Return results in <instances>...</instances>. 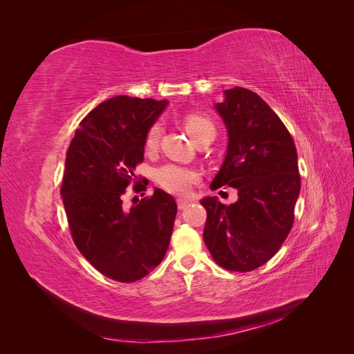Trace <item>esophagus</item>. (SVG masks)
<instances>
[{"label": "esophagus", "instance_id": "obj_1", "mask_svg": "<svg viewBox=\"0 0 354 354\" xmlns=\"http://www.w3.org/2000/svg\"><path fill=\"white\" fill-rule=\"evenodd\" d=\"M189 205H190V201L177 199V207H178V209H186Z\"/></svg>", "mask_w": 354, "mask_h": 354}]
</instances>
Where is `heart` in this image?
Masks as SVG:
<instances>
[{
	"instance_id": "obj_1",
	"label": "heart",
	"mask_w": 354,
	"mask_h": 354,
	"mask_svg": "<svg viewBox=\"0 0 354 354\" xmlns=\"http://www.w3.org/2000/svg\"><path fill=\"white\" fill-rule=\"evenodd\" d=\"M183 125L186 131L192 136V138L198 143L201 140H214L217 134V128L211 118L199 113H189L183 118ZM159 137H160V127L159 124H152L147 128L145 134V151L146 152H155L159 146ZM155 180L156 183L167 190L168 194H173L177 196H187L192 187L199 183L201 174L195 168H189L177 164H165L159 167L155 171Z\"/></svg>"
}]
</instances>
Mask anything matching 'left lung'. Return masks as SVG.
Returning a JSON list of instances; mask_svg holds the SVG:
<instances>
[{"mask_svg": "<svg viewBox=\"0 0 354 354\" xmlns=\"http://www.w3.org/2000/svg\"><path fill=\"white\" fill-rule=\"evenodd\" d=\"M216 109L227 127V155L211 189L236 187L239 199L224 205L203 198V241L214 261L230 272H251L281 250L294 224L301 187L297 149L288 128L259 94L224 91Z\"/></svg>", "mask_w": 354, "mask_h": 354, "instance_id": "left-lung-1", "label": "left lung"}]
</instances>
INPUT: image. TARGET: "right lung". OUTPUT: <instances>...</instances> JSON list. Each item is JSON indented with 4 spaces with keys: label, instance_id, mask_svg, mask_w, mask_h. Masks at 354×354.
Listing matches in <instances>:
<instances>
[{
    "label": "right lung",
    "instance_id": "add662e5",
    "mask_svg": "<svg viewBox=\"0 0 354 354\" xmlns=\"http://www.w3.org/2000/svg\"><path fill=\"white\" fill-rule=\"evenodd\" d=\"M167 100L118 95L81 121L66 152L60 194L72 239L88 263L109 279L140 281L164 260L177 214L174 198L155 189L133 208L127 187L143 162L145 134ZM145 195V194H143Z\"/></svg>",
    "mask_w": 354,
    "mask_h": 354
}]
</instances>
